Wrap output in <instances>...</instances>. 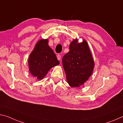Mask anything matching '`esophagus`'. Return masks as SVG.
Masks as SVG:
<instances>
[{
  "mask_svg": "<svg viewBox=\"0 0 123 123\" xmlns=\"http://www.w3.org/2000/svg\"><path fill=\"white\" fill-rule=\"evenodd\" d=\"M57 59H58V60H60V59H61V56H60V55H57Z\"/></svg>",
  "mask_w": 123,
  "mask_h": 123,
  "instance_id": "1",
  "label": "esophagus"
}]
</instances>
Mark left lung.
<instances>
[{
    "label": "left lung",
    "mask_w": 123,
    "mask_h": 123,
    "mask_svg": "<svg viewBox=\"0 0 123 123\" xmlns=\"http://www.w3.org/2000/svg\"><path fill=\"white\" fill-rule=\"evenodd\" d=\"M69 49L70 51L62 59L63 66L69 86L78 87L92 75L94 62L85 40L80 43H78L77 39L74 40L70 43Z\"/></svg>",
    "instance_id": "obj_1"
}]
</instances>
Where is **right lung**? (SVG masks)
<instances>
[{
	"label": "right lung",
	"instance_id": "1",
	"mask_svg": "<svg viewBox=\"0 0 123 123\" xmlns=\"http://www.w3.org/2000/svg\"><path fill=\"white\" fill-rule=\"evenodd\" d=\"M48 44V39L39 40L28 59L29 71L39 80L43 78L52 68L59 64L55 53Z\"/></svg>",
	"mask_w": 123,
	"mask_h": 123
}]
</instances>
